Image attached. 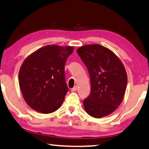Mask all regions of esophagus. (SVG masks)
I'll return each mask as SVG.
<instances>
[{
	"label": "esophagus",
	"instance_id": "esophagus-1",
	"mask_svg": "<svg viewBox=\"0 0 149 149\" xmlns=\"http://www.w3.org/2000/svg\"><path fill=\"white\" fill-rule=\"evenodd\" d=\"M77 88H78L77 86H75L71 89V91H72V92H74V91H76L77 90Z\"/></svg>",
	"mask_w": 149,
	"mask_h": 149
}]
</instances>
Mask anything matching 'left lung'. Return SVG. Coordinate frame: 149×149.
Listing matches in <instances>:
<instances>
[{"label": "left lung", "mask_w": 149, "mask_h": 149, "mask_svg": "<svg viewBox=\"0 0 149 149\" xmlns=\"http://www.w3.org/2000/svg\"><path fill=\"white\" fill-rule=\"evenodd\" d=\"M77 52L91 78V91L84 100V108L94 118L108 116L118 108L124 98L127 84L125 66L113 51L100 45L82 46Z\"/></svg>", "instance_id": "left-lung-1"}]
</instances>
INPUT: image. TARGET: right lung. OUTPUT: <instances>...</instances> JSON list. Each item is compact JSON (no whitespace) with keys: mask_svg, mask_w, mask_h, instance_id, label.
Listing matches in <instances>:
<instances>
[{"mask_svg":"<svg viewBox=\"0 0 149 149\" xmlns=\"http://www.w3.org/2000/svg\"><path fill=\"white\" fill-rule=\"evenodd\" d=\"M74 47L47 45L27 56L19 73V82L27 104L35 111L49 114L60 108L68 88L65 65Z\"/></svg>","mask_w":149,"mask_h":149,"instance_id":"add662e5","label":"right lung"}]
</instances>
